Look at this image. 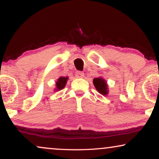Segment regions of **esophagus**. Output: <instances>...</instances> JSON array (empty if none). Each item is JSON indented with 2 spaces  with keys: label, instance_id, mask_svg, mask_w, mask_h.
<instances>
[{
  "label": "esophagus",
  "instance_id": "34e87169",
  "mask_svg": "<svg viewBox=\"0 0 159 159\" xmlns=\"http://www.w3.org/2000/svg\"><path fill=\"white\" fill-rule=\"evenodd\" d=\"M75 76L77 78H83L84 77V74L82 71H77L75 74Z\"/></svg>",
  "mask_w": 159,
  "mask_h": 159
}]
</instances>
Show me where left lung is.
Listing matches in <instances>:
<instances>
[{"instance_id": "1", "label": "left lung", "mask_w": 159, "mask_h": 159, "mask_svg": "<svg viewBox=\"0 0 159 159\" xmlns=\"http://www.w3.org/2000/svg\"><path fill=\"white\" fill-rule=\"evenodd\" d=\"M93 84L99 93L103 95H107L108 94V87L107 82L103 77H99L93 79Z\"/></svg>"}]
</instances>
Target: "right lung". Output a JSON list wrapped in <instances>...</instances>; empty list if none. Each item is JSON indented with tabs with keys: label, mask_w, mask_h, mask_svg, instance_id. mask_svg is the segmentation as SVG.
I'll use <instances>...</instances> for the list:
<instances>
[{
	"label": "right lung",
	"mask_w": 159,
	"mask_h": 159,
	"mask_svg": "<svg viewBox=\"0 0 159 159\" xmlns=\"http://www.w3.org/2000/svg\"><path fill=\"white\" fill-rule=\"evenodd\" d=\"M69 77H60L56 82V88L55 91H58L62 90L66 86V82L68 81Z\"/></svg>",
	"instance_id": "obj_1"
}]
</instances>
